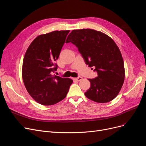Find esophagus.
<instances>
[{"label": "esophagus", "instance_id": "34e87169", "mask_svg": "<svg viewBox=\"0 0 146 146\" xmlns=\"http://www.w3.org/2000/svg\"><path fill=\"white\" fill-rule=\"evenodd\" d=\"M73 79H74V80H77V81H80L83 78H82V77H81V76H79V77H78V78H73Z\"/></svg>", "mask_w": 146, "mask_h": 146}]
</instances>
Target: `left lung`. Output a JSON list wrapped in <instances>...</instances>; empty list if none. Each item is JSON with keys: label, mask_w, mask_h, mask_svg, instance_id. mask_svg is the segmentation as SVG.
<instances>
[{"label": "left lung", "mask_w": 146, "mask_h": 146, "mask_svg": "<svg viewBox=\"0 0 146 146\" xmlns=\"http://www.w3.org/2000/svg\"><path fill=\"white\" fill-rule=\"evenodd\" d=\"M78 48L89 67L98 76L89 79L90 88L85 93L92 101L108 102L115 98L125 78L124 61L118 46L107 35L91 29L73 30L66 39Z\"/></svg>", "instance_id": "left-lung-1"}]
</instances>
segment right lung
Masks as SVG:
<instances>
[{
    "mask_svg": "<svg viewBox=\"0 0 146 146\" xmlns=\"http://www.w3.org/2000/svg\"><path fill=\"white\" fill-rule=\"evenodd\" d=\"M70 31H55L38 36L28 48L22 65V79L29 94L43 105H51L64 99L73 83L70 79L52 75L55 61Z\"/></svg>",
    "mask_w": 146,
    "mask_h": 146,
    "instance_id": "obj_1",
    "label": "right lung"
}]
</instances>
